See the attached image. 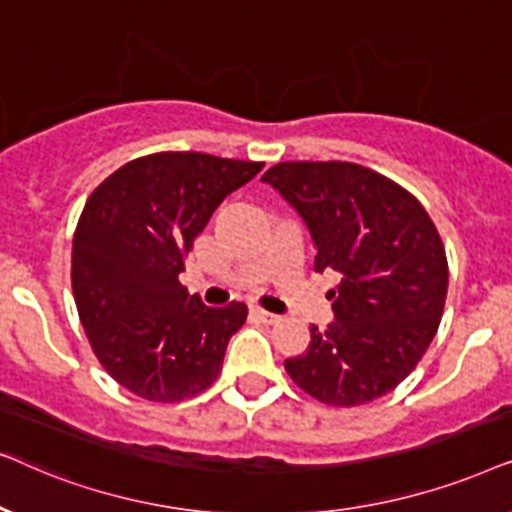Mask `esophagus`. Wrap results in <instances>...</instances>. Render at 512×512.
Segmentation results:
<instances>
[{
    "label": "esophagus",
    "instance_id": "esophagus-1",
    "mask_svg": "<svg viewBox=\"0 0 512 512\" xmlns=\"http://www.w3.org/2000/svg\"><path fill=\"white\" fill-rule=\"evenodd\" d=\"M250 316L257 318V320H262V323H267V325H274V323H278V320H281V316H276V313L264 311V309H260V306H252Z\"/></svg>",
    "mask_w": 512,
    "mask_h": 512
}]
</instances>
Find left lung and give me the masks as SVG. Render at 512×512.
<instances>
[{
  "label": "left lung",
  "mask_w": 512,
  "mask_h": 512,
  "mask_svg": "<svg viewBox=\"0 0 512 512\" xmlns=\"http://www.w3.org/2000/svg\"><path fill=\"white\" fill-rule=\"evenodd\" d=\"M309 229L313 269L337 271L335 320L285 360L325 405H365L393 391L438 332L447 257L424 206L388 177L349 161H285L262 175Z\"/></svg>",
  "instance_id": "obj_1"
}]
</instances>
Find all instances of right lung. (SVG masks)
<instances>
[{"label":"right lung","mask_w":512,"mask_h":512,"mask_svg":"<svg viewBox=\"0 0 512 512\" xmlns=\"http://www.w3.org/2000/svg\"><path fill=\"white\" fill-rule=\"evenodd\" d=\"M264 163L161 152L107 177L86 201L72 243V290L102 367L154 403L201 393L241 330V302L206 306L177 274L215 208Z\"/></svg>","instance_id":"1"}]
</instances>
